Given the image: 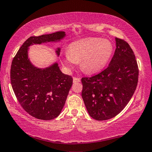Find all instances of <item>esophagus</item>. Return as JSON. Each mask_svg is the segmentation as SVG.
<instances>
[{"label":"esophagus","mask_w":152,"mask_h":152,"mask_svg":"<svg viewBox=\"0 0 152 152\" xmlns=\"http://www.w3.org/2000/svg\"><path fill=\"white\" fill-rule=\"evenodd\" d=\"M73 82H74V83H77V82H80V79L78 78H76V77H74Z\"/></svg>","instance_id":"obj_1"}]
</instances>
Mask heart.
Here are the masks:
<instances>
[{"mask_svg": "<svg viewBox=\"0 0 152 152\" xmlns=\"http://www.w3.org/2000/svg\"><path fill=\"white\" fill-rule=\"evenodd\" d=\"M113 46L109 40L98 38H87L72 42L68 45L63 63L72 69L79 62L80 68L87 74H94L105 67L112 56Z\"/></svg>", "mask_w": 152, "mask_h": 152, "instance_id": "obj_1", "label": "heart"}]
</instances>
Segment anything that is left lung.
Masks as SVG:
<instances>
[{"mask_svg":"<svg viewBox=\"0 0 152 152\" xmlns=\"http://www.w3.org/2000/svg\"><path fill=\"white\" fill-rule=\"evenodd\" d=\"M116 48L107 68L97 75L82 78V97L94 120H109L126 107L136 89L138 66L128 42L115 38Z\"/></svg>","mask_w":152,"mask_h":152,"instance_id":"left-lung-1","label":"left lung"}]
</instances>
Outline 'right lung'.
<instances>
[{"mask_svg": "<svg viewBox=\"0 0 152 152\" xmlns=\"http://www.w3.org/2000/svg\"><path fill=\"white\" fill-rule=\"evenodd\" d=\"M65 36V32L59 31L30 37L12 60L10 82L14 92L23 108L37 119L50 120L58 116L73 79L62 72L57 62L45 68L34 66L28 58V47L33 45L58 42ZM60 52V48H58V56Z\"/></svg>", "mask_w": 152, "mask_h": 152, "instance_id": "add662e5", "label": "right lung"}]
</instances>
